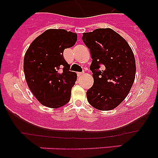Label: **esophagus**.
I'll use <instances>...</instances> for the list:
<instances>
[{"instance_id": "obj_1", "label": "esophagus", "mask_w": 158, "mask_h": 158, "mask_svg": "<svg viewBox=\"0 0 158 158\" xmlns=\"http://www.w3.org/2000/svg\"><path fill=\"white\" fill-rule=\"evenodd\" d=\"M77 74L78 77H81V76H82V75L84 74V72H78Z\"/></svg>"}]
</instances>
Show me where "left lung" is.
<instances>
[{
    "mask_svg": "<svg viewBox=\"0 0 158 158\" xmlns=\"http://www.w3.org/2000/svg\"><path fill=\"white\" fill-rule=\"evenodd\" d=\"M82 40L93 58L90 69L94 82L86 93L88 101L100 111L114 109L126 98L135 81L133 51L127 42L111 28L83 33Z\"/></svg>",
    "mask_w": 158,
    "mask_h": 158,
    "instance_id": "left-lung-1",
    "label": "left lung"
}]
</instances>
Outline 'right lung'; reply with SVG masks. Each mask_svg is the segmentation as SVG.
<instances>
[{"mask_svg":"<svg viewBox=\"0 0 158 158\" xmlns=\"http://www.w3.org/2000/svg\"><path fill=\"white\" fill-rule=\"evenodd\" d=\"M77 35L64 29H48L31 43L23 58L29 89L43 105L58 108L70 100L77 73L63 57L65 49L74 46Z\"/></svg>","mask_w":158,"mask_h":158,"instance_id":"add662e5","label":"right lung"}]
</instances>
